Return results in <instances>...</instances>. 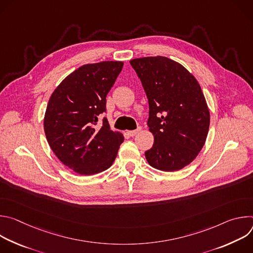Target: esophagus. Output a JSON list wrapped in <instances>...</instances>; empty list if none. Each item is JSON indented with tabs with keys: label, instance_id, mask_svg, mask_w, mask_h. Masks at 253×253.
<instances>
[{
	"label": "esophagus",
	"instance_id": "obj_1",
	"mask_svg": "<svg viewBox=\"0 0 253 253\" xmlns=\"http://www.w3.org/2000/svg\"><path fill=\"white\" fill-rule=\"evenodd\" d=\"M140 131V128H138L137 130H131V131H127V134L129 135V136H131V137H133V136H135L138 132Z\"/></svg>",
	"mask_w": 253,
	"mask_h": 253
}]
</instances>
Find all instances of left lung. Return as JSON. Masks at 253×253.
<instances>
[{
	"mask_svg": "<svg viewBox=\"0 0 253 253\" xmlns=\"http://www.w3.org/2000/svg\"><path fill=\"white\" fill-rule=\"evenodd\" d=\"M149 103V131L154 136L145 152L150 166L177 171L190 164L202 149L210 113L201 87L190 72L169 58L130 61Z\"/></svg>",
	"mask_w": 253,
	"mask_h": 253,
	"instance_id": "left-lung-1",
	"label": "left lung"
}]
</instances>
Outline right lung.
<instances>
[{"instance_id":"1","label":"right lung","mask_w":253,"mask_h":253,"mask_svg":"<svg viewBox=\"0 0 253 253\" xmlns=\"http://www.w3.org/2000/svg\"><path fill=\"white\" fill-rule=\"evenodd\" d=\"M124 63L104 61L86 64L72 72L52 93L44 117L49 145L58 159L80 175H93L109 168L124 141L112 131L106 118V96Z\"/></svg>"}]
</instances>
